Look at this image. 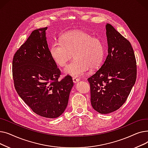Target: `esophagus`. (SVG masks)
<instances>
[{"mask_svg":"<svg viewBox=\"0 0 148 148\" xmlns=\"http://www.w3.org/2000/svg\"><path fill=\"white\" fill-rule=\"evenodd\" d=\"M73 82L74 83H78L80 81V79H78V78H76V77H73Z\"/></svg>","mask_w":148,"mask_h":148,"instance_id":"esophagus-1","label":"esophagus"}]
</instances>
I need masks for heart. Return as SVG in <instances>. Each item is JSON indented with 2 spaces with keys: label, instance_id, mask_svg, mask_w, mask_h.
<instances>
[{
  "label": "heart",
  "instance_id": "b5f03b06",
  "mask_svg": "<svg viewBox=\"0 0 148 148\" xmlns=\"http://www.w3.org/2000/svg\"><path fill=\"white\" fill-rule=\"evenodd\" d=\"M60 42H53L50 55L59 66H65L73 56L74 60L65 69V73L73 77L86 73L89 68L96 69L101 65L105 55L101 40L82 30L68 32L62 35Z\"/></svg>",
  "mask_w": 148,
  "mask_h": 148
}]
</instances>
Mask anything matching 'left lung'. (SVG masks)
Masks as SVG:
<instances>
[{
	"label": "left lung",
	"mask_w": 148,
	"mask_h": 148,
	"mask_svg": "<svg viewBox=\"0 0 148 148\" xmlns=\"http://www.w3.org/2000/svg\"><path fill=\"white\" fill-rule=\"evenodd\" d=\"M106 35L108 55L102 66L88 79L92 106L101 114L117 110L125 103L137 78L131 43L108 23Z\"/></svg>",
	"instance_id": "8db88e82"
}]
</instances>
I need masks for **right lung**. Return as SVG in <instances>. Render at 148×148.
<instances>
[{"label": "right lung", "instance_id": "1", "mask_svg": "<svg viewBox=\"0 0 148 148\" xmlns=\"http://www.w3.org/2000/svg\"><path fill=\"white\" fill-rule=\"evenodd\" d=\"M47 29L34 30L15 53L12 77L17 94L34 113L56 118L66 108L74 83L69 75L59 80L61 72L50 55Z\"/></svg>", "mask_w": 148, "mask_h": 148}]
</instances>
